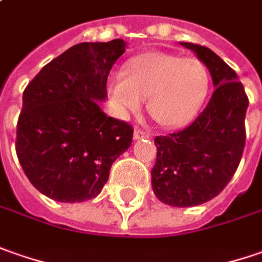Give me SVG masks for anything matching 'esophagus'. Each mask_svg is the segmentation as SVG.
<instances>
[{
  "label": "esophagus",
  "instance_id": "obj_1",
  "mask_svg": "<svg viewBox=\"0 0 262 262\" xmlns=\"http://www.w3.org/2000/svg\"><path fill=\"white\" fill-rule=\"evenodd\" d=\"M133 138L135 139H150V133L143 129H139V127H135L133 130Z\"/></svg>",
  "mask_w": 262,
  "mask_h": 262
}]
</instances>
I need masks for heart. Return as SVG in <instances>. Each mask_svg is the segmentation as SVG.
Returning a JSON list of instances; mask_svg holds the SVG:
<instances>
[{"mask_svg":"<svg viewBox=\"0 0 262 262\" xmlns=\"http://www.w3.org/2000/svg\"><path fill=\"white\" fill-rule=\"evenodd\" d=\"M124 74L110 81V97L120 114L135 113L146 100L150 117L164 127L188 123L210 88L209 69L200 59L150 52L130 59Z\"/></svg>","mask_w":262,"mask_h":262,"instance_id":"b5f03b06","label":"heart"}]
</instances>
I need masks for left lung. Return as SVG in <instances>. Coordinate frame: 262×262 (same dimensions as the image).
Segmentation results:
<instances>
[{"instance_id":"obj_1","label":"left lung","mask_w":262,"mask_h":262,"mask_svg":"<svg viewBox=\"0 0 262 262\" xmlns=\"http://www.w3.org/2000/svg\"><path fill=\"white\" fill-rule=\"evenodd\" d=\"M194 50L210 71L214 91L190 126L157 136V161L150 171L154 193L176 207L203 204L228 185L245 148L248 97L236 72L213 50L181 43Z\"/></svg>"}]
</instances>
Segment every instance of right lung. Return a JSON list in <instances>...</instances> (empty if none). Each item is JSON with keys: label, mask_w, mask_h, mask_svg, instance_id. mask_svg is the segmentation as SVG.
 Segmentation results:
<instances>
[{"label": "right lung", "mask_w": 262, "mask_h": 262, "mask_svg": "<svg viewBox=\"0 0 262 262\" xmlns=\"http://www.w3.org/2000/svg\"><path fill=\"white\" fill-rule=\"evenodd\" d=\"M126 41H84L59 55L23 93L15 152L41 194L77 203L101 193L116 159L130 146L133 127L105 116L107 78Z\"/></svg>", "instance_id": "obj_1"}]
</instances>
